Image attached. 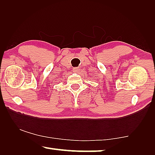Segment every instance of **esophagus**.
<instances>
[{"label":"esophagus","mask_w":155,"mask_h":155,"mask_svg":"<svg viewBox=\"0 0 155 155\" xmlns=\"http://www.w3.org/2000/svg\"><path fill=\"white\" fill-rule=\"evenodd\" d=\"M73 71H74L75 73H78L80 71V68H78V67H75V68H73Z\"/></svg>","instance_id":"esophagus-1"}]
</instances>
